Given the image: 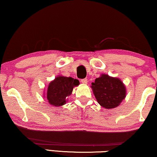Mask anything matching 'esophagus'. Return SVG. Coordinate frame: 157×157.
<instances>
[{"label":"esophagus","instance_id":"obj_1","mask_svg":"<svg viewBox=\"0 0 157 157\" xmlns=\"http://www.w3.org/2000/svg\"><path fill=\"white\" fill-rule=\"evenodd\" d=\"M81 82L83 83V84H87V82H88V80H87V78H83V79H81Z\"/></svg>","mask_w":157,"mask_h":157}]
</instances>
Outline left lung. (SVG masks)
<instances>
[{
    "label": "left lung",
    "instance_id": "left-lung-1",
    "mask_svg": "<svg viewBox=\"0 0 157 157\" xmlns=\"http://www.w3.org/2000/svg\"><path fill=\"white\" fill-rule=\"evenodd\" d=\"M91 87L97 102L105 109L115 108L126 97V87L123 81L107 74H101Z\"/></svg>",
    "mask_w": 157,
    "mask_h": 157
}]
</instances>
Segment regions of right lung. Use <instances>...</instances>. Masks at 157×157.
Segmentation results:
<instances>
[{
  "label": "right lung",
  "mask_w": 157,
  "mask_h": 157,
  "mask_svg": "<svg viewBox=\"0 0 157 157\" xmlns=\"http://www.w3.org/2000/svg\"><path fill=\"white\" fill-rule=\"evenodd\" d=\"M78 85L79 81L77 79L58 76L48 85L46 97L49 104L55 107L64 105L68 101V97L72 94L73 89Z\"/></svg>",
  "instance_id": "1"
}]
</instances>
